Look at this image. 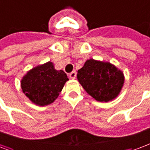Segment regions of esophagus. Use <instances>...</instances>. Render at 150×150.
Segmentation results:
<instances>
[{"instance_id": "esophagus-1", "label": "esophagus", "mask_w": 150, "mask_h": 150, "mask_svg": "<svg viewBox=\"0 0 150 150\" xmlns=\"http://www.w3.org/2000/svg\"><path fill=\"white\" fill-rule=\"evenodd\" d=\"M69 77H70L71 79H75V78H76V71H75V70L72 71L70 74H69Z\"/></svg>"}]
</instances>
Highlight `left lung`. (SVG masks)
Masks as SVG:
<instances>
[{"label":"left lung","mask_w":150,"mask_h":150,"mask_svg":"<svg viewBox=\"0 0 150 150\" xmlns=\"http://www.w3.org/2000/svg\"><path fill=\"white\" fill-rule=\"evenodd\" d=\"M77 79L90 96L100 102L116 97L124 83L123 74L115 66L94 59L86 61L77 71Z\"/></svg>","instance_id":"left-lung-1"}]
</instances>
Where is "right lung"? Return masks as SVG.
Returning a JSON list of instances; mask_svg holds the SVG:
<instances>
[{
    "label": "right lung",
    "mask_w": 150,
    "mask_h": 150,
    "mask_svg": "<svg viewBox=\"0 0 150 150\" xmlns=\"http://www.w3.org/2000/svg\"><path fill=\"white\" fill-rule=\"evenodd\" d=\"M68 80L64 71L54 69L49 62L29 71L21 81V87L34 103L44 106L57 99Z\"/></svg>",
    "instance_id": "add662e5"
}]
</instances>
